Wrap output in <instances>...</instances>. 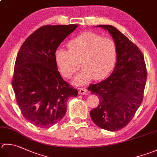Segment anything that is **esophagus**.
Masks as SVG:
<instances>
[{
    "label": "esophagus",
    "instance_id": "esophagus-1",
    "mask_svg": "<svg viewBox=\"0 0 157 157\" xmlns=\"http://www.w3.org/2000/svg\"><path fill=\"white\" fill-rule=\"evenodd\" d=\"M87 93V90L84 88H79V94H86Z\"/></svg>",
    "mask_w": 157,
    "mask_h": 157
}]
</instances>
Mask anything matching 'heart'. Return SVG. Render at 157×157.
Here are the masks:
<instances>
[{
	"label": "heart",
	"mask_w": 157,
	"mask_h": 157,
	"mask_svg": "<svg viewBox=\"0 0 157 157\" xmlns=\"http://www.w3.org/2000/svg\"><path fill=\"white\" fill-rule=\"evenodd\" d=\"M67 46L69 50L57 49L55 60L61 74L68 79L82 65L83 69L73 80L76 85L84 84L93 78L95 80L105 78L115 66L117 47L111 39L86 32L71 40Z\"/></svg>",
	"instance_id": "heart-1"
}]
</instances>
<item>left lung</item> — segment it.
<instances>
[{"label":"left lung","mask_w":157,"mask_h":157,"mask_svg":"<svg viewBox=\"0 0 157 157\" xmlns=\"http://www.w3.org/2000/svg\"><path fill=\"white\" fill-rule=\"evenodd\" d=\"M99 26L108 30L114 39L117 61L108 78L88 86L99 99L90 115L99 127L116 131L129 123L142 103L147 70L142 52L127 36L112 26Z\"/></svg>","instance_id":"left-lung-1"}]
</instances>
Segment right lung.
<instances>
[{
    "label": "right lung",
    "mask_w": 157,
    "mask_h": 157,
    "mask_svg": "<svg viewBox=\"0 0 157 157\" xmlns=\"http://www.w3.org/2000/svg\"><path fill=\"white\" fill-rule=\"evenodd\" d=\"M78 24L45 25L21 45L15 60L12 86L24 118L40 128H49L65 115L67 102L78 90L63 80L55 52Z\"/></svg>",
    "instance_id": "1"
}]
</instances>
